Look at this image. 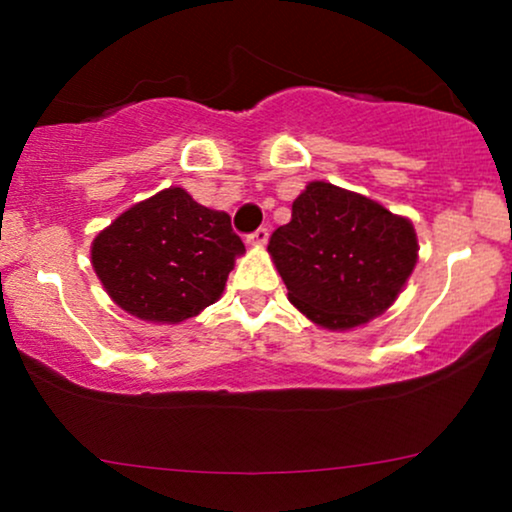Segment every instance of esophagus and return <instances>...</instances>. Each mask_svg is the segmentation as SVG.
<instances>
[{"label": "esophagus", "instance_id": "obj_1", "mask_svg": "<svg viewBox=\"0 0 512 512\" xmlns=\"http://www.w3.org/2000/svg\"><path fill=\"white\" fill-rule=\"evenodd\" d=\"M269 240V228H264V226H260L257 228V231H252L250 236H248V243L250 245H264Z\"/></svg>", "mask_w": 512, "mask_h": 512}]
</instances>
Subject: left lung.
Masks as SVG:
<instances>
[{
	"mask_svg": "<svg viewBox=\"0 0 512 512\" xmlns=\"http://www.w3.org/2000/svg\"><path fill=\"white\" fill-rule=\"evenodd\" d=\"M267 250L301 313L327 330H351L395 303L419 243L414 226L383 204L310 182Z\"/></svg>",
	"mask_w": 512,
	"mask_h": 512,
	"instance_id": "1",
	"label": "left lung"
}]
</instances>
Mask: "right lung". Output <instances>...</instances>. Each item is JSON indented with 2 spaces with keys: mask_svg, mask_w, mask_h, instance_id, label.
<instances>
[{
  "mask_svg": "<svg viewBox=\"0 0 512 512\" xmlns=\"http://www.w3.org/2000/svg\"><path fill=\"white\" fill-rule=\"evenodd\" d=\"M243 252L231 216L168 187L98 233L91 262L122 310L151 322H182L221 296Z\"/></svg>",
  "mask_w": 512,
  "mask_h": 512,
  "instance_id": "obj_1",
  "label": "right lung"
}]
</instances>
